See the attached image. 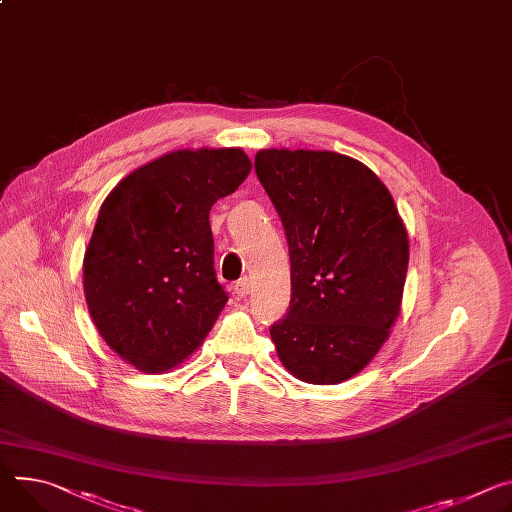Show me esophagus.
Wrapping results in <instances>:
<instances>
[{
	"label": "esophagus",
	"mask_w": 512,
	"mask_h": 512,
	"mask_svg": "<svg viewBox=\"0 0 512 512\" xmlns=\"http://www.w3.org/2000/svg\"><path fill=\"white\" fill-rule=\"evenodd\" d=\"M232 290H235L237 296L243 298V296H247L251 292V282L247 280V277H241V280L235 286H232Z\"/></svg>",
	"instance_id": "obj_1"
}]
</instances>
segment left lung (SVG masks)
Returning a JSON list of instances; mask_svg holds the SVG:
<instances>
[{"instance_id": "1", "label": "left lung", "mask_w": 512, "mask_h": 512, "mask_svg": "<svg viewBox=\"0 0 512 512\" xmlns=\"http://www.w3.org/2000/svg\"><path fill=\"white\" fill-rule=\"evenodd\" d=\"M255 173L282 218L292 300L269 329L306 384H341L376 357L400 314L408 235L380 177L333 151L263 149Z\"/></svg>"}]
</instances>
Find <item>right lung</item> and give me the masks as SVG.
Wrapping results in <instances>:
<instances>
[{"instance_id":"1","label":"right lung","mask_w":512,"mask_h":512,"mask_svg":"<svg viewBox=\"0 0 512 512\" xmlns=\"http://www.w3.org/2000/svg\"><path fill=\"white\" fill-rule=\"evenodd\" d=\"M249 171L243 149H181L104 200L83 257L85 302L108 347L145 374L188 359L224 308L208 216Z\"/></svg>"}]
</instances>
